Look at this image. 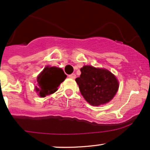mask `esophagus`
Masks as SVG:
<instances>
[{
  "label": "esophagus",
  "mask_w": 150,
  "mask_h": 150,
  "mask_svg": "<svg viewBox=\"0 0 150 150\" xmlns=\"http://www.w3.org/2000/svg\"><path fill=\"white\" fill-rule=\"evenodd\" d=\"M69 77L70 79H75L76 78V74H71L69 75Z\"/></svg>",
  "instance_id": "34e87169"
}]
</instances>
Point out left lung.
Returning a JSON list of instances; mask_svg holds the SVG:
<instances>
[{
  "label": "left lung",
  "instance_id": "obj_1",
  "mask_svg": "<svg viewBox=\"0 0 150 150\" xmlns=\"http://www.w3.org/2000/svg\"><path fill=\"white\" fill-rule=\"evenodd\" d=\"M76 79L80 92L90 105L98 106L112 100L118 89L115 76L106 69L84 66Z\"/></svg>",
  "mask_w": 150,
  "mask_h": 150
}]
</instances>
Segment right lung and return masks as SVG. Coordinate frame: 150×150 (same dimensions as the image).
<instances>
[{
    "mask_svg": "<svg viewBox=\"0 0 150 150\" xmlns=\"http://www.w3.org/2000/svg\"><path fill=\"white\" fill-rule=\"evenodd\" d=\"M66 78V75L61 69L47 66L38 76V86L35 87V90L42 98L51 95L58 89Z\"/></svg>",
    "mask_w": 150,
    "mask_h": 150,
    "instance_id": "right-lung-1",
    "label": "right lung"
}]
</instances>
